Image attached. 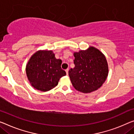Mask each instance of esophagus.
Wrapping results in <instances>:
<instances>
[{
    "instance_id": "esophagus-1",
    "label": "esophagus",
    "mask_w": 134,
    "mask_h": 134,
    "mask_svg": "<svg viewBox=\"0 0 134 134\" xmlns=\"http://www.w3.org/2000/svg\"><path fill=\"white\" fill-rule=\"evenodd\" d=\"M66 72V75H68V71H69V69H66L65 70Z\"/></svg>"
}]
</instances>
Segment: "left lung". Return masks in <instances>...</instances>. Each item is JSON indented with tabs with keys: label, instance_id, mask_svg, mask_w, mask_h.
Segmentation results:
<instances>
[{
	"label": "left lung",
	"instance_id": "8db88e82",
	"mask_svg": "<svg viewBox=\"0 0 134 134\" xmlns=\"http://www.w3.org/2000/svg\"><path fill=\"white\" fill-rule=\"evenodd\" d=\"M74 55L75 67L68 72L74 87L87 93L101 87L108 74L107 61L103 53L90 47L86 50L74 53Z\"/></svg>",
	"mask_w": 134,
	"mask_h": 134
}]
</instances>
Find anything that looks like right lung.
Here are the masks:
<instances>
[{
	"label": "right lung",
	"instance_id": "obj_1",
	"mask_svg": "<svg viewBox=\"0 0 134 134\" xmlns=\"http://www.w3.org/2000/svg\"><path fill=\"white\" fill-rule=\"evenodd\" d=\"M62 60L52 51L40 50L32 55L26 65V75L31 85L37 90L47 92L55 87L66 75L61 68Z\"/></svg>",
	"mask_w": 134,
	"mask_h": 134
}]
</instances>
